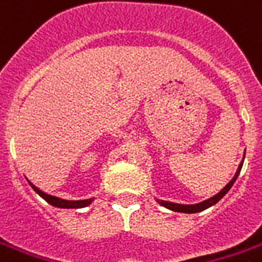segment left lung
Here are the masks:
<instances>
[{
	"mask_svg": "<svg viewBox=\"0 0 262 262\" xmlns=\"http://www.w3.org/2000/svg\"><path fill=\"white\" fill-rule=\"evenodd\" d=\"M243 163H244V159L243 162L239 163V166H238V169H236V173L235 176L229 181L222 189H221L216 195H213L212 198L206 199V201H202V202H199V204H195V205H181V204H175V202H168V201H159L158 199V202L161 204L162 206H165V208H168V209H170V211H175V212H183V213H196V212H201V211H204V209H206V208H209V206L215 205L218 201H221V199L225 196V193L232 188V185L235 183L236 178H238V175H239V172H241V168H243Z\"/></svg>",
	"mask_w": 262,
	"mask_h": 262,
	"instance_id": "left-lung-1",
	"label": "left lung"
}]
</instances>
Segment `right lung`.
Segmentation results:
<instances>
[{
	"label": "right lung",
	"mask_w": 262,
	"mask_h": 262,
	"mask_svg": "<svg viewBox=\"0 0 262 262\" xmlns=\"http://www.w3.org/2000/svg\"><path fill=\"white\" fill-rule=\"evenodd\" d=\"M30 185H31V188H33L34 191L37 192L42 199H46V201L49 202L50 205L57 206V208H67V209H69V208H84V206L90 205L94 199V198H90V199H81V201H67V199L57 198V196H53V195H49V193L42 192L41 189H38L37 186H34L31 182H30Z\"/></svg>",
	"instance_id": "add662e5"
}]
</instances>
